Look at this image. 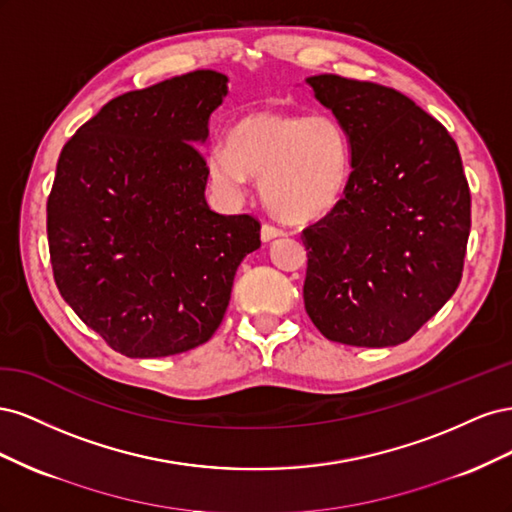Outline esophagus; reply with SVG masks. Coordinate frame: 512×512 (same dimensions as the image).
Masks as SVG:
<instances>
[{"label":"esophagus","instance_id":"esophagus-1","mask_svg":"<svg viewBox=\"0 0 512 512\" xmlns=\"http://www.w3.org/2000/svg\"><path fill=\"white\" fill-rule=\"evenodd\" d=\"M260 237H262V241H271L275 237H284V230L269 224V222H265V224H262V228H260Z\"/></svg>","mask_w":512,"mask_h":512}]
</instances>
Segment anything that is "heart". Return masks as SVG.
Instances as JSON below:
<instances>
[{
  "label": "heart",
  "mask_w": 512,
  "mask_h": 512,
  "mask_svg": "<svg viewBox=\"0 0 512 512\" xmlns=\"http://www.w3.org/2000/svg\"><path fill=\"white\" fill-rule=\"evenodd\" d=\"M209 175L239 196L247 177L262 179L267 207L286 222H314L342 200L350 177L346 130L327 113L258 111L241 117L228 134V147H213Z\"/></svg>",
  "instance_id": "obj_1"
}]
</instances>
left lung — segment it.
Instances as JSON below:
<instances>
[{
	"instance_id": "left-lung-1",
	"label": "left lung",
	"mask_w": 512,
	"mask_h": 512,
	"mask_svg": "<svg viewBox=\"0 0 512 512\" xmlns=\"http://www.w3.org/2000/svg\"><path fill=\"white\" fill-rule=\"evenodd\" d=\"M350 145L348 188L303 230L305 312L331 342L397 346L453 297L470 237V188L453 136L408 96L309 76Z\"/></svg>"
}]
</instances>
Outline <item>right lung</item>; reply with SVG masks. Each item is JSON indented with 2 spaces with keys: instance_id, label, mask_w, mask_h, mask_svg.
I'll use <instances>...</instances> for the list:
<instances>
[{
  "instance_id": "1",
  "label": "right lung",
  "mask_w": 512,
  "mask_h": 512,
  "mask_svg": "<svg viewBox=\"0 0 512 512\" xmlns=\"http://www.w3.org/2000/svg\"><path fill=\"white\" fill-rule=\"evenodd\" d=\"M228 76L196 70L128 91L61 149L46 203L55 284L89 329L130 359H158L218 331L252 215L209 209L203 145Z\"/></svg>"
}]
</instances>
